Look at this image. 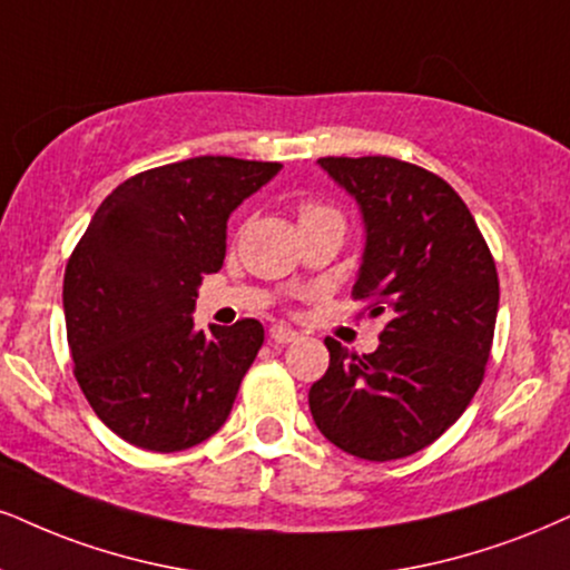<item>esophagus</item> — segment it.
<instances>
[{"instance_id":"34e87169","label":"esophagus","mask_w":570,"mask_h":570,"mask_svg":"<svg viewBox=\"0 0 570 570\" xmlns=\"http://www.w3.org/2000/svg\"><path fill=\"white\" fill-rule=\"evenodd\" d=\"M269 338H272L274 343H279V346H285V343L298 341V333H296V330L287 327V325H274V327L269 330Z\"/></svg>"}]
</instances>
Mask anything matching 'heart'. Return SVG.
I'll return each mask as SVG.
<instances>
[{
    "mask_svg": "<svg viewBox=\"0 0 570 570\" xmlns=\"http://www.w3.org/2000/svg\"><path fill=\"white\" fill-rule=\"evenodd\" d=\"M327 216H338L335 214L333 208H327V206H322V203H317V200H304L298 206V219H301V224L304 222H314V219H327ZM341 219V216H338Z\"/></svg>",
    "mask_w": 570,
    "mask_h": 570,
    "instance_id": "b5f03b06",
    "label": "heart"
}]
</instances>
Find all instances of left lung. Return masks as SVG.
Instances as JSON below:
<instances>
[{
  "instance_id": "obj_1",
  "label": "left lung",
  "mask_w": 570,
  "mask_h": 570,
  "mask_svg": "<svg viewBox=\"0 0 570 570\" xmlns=\"http://www.w3.org/2000/svg\"><path fill=\"white\" fill-rule=\"evenodd\" d=\"M320 166L360 203L367 245L351 296L385 325L372 354L325 341L330 367L308 410L343 452L402 460L454 425L479 391L500 306L497 264L473 214L433 171L389 156Z\"/></svg>"
}]
</instances>
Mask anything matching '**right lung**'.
I'll use <instances>...</instances> for the list:
<instances>
[{
	"label": "right lung",
	"instance_id": "1",
	"mask_svg": "<svg viewBox=\"0 0 570 570\" xmlns=\"http://www.w3.org/2000/svg\"><path fill=\"white\" fill-rule=\"evenodd\" d=\"M283 164L200 156L126 179L100 203L62 279L73 375L97 417L147 452H181L229 417L264 343L258 320L195 333L227 219Z\"/></svg>",
	"mask_w": 570,
	"mask_h": 570
}]
</instances>
